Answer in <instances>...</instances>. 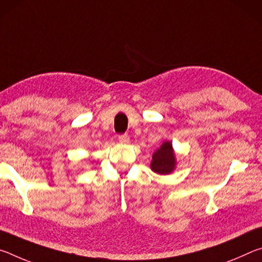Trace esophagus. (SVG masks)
I'll return each instance as SVG.
<instances>
[{"instance_id":"1","label":"esophagus","mask_w":262,"mask_h":262,"mask_svg":"<svg viewBox=\"0 0 262 262\" xmlns=\"http://www.w3.org/2000/svg\"><path fill=\"white\" fill-rule=\"evenodd\" d=\"M119 141H120L121 143H128V142H129V136H128V134L119 135Z\"/></svg>"}]
</instances>
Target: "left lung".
<instances>
[{"label":"left lung","instance_id":"obj_1","mask_svg":"<svg viewBox=\"0 0 262 262\" xmlns=\"http://www.w3.org/2000/svg\"><path fill=\"white\" fill-rule=\"evenodd\" d=\"M176 158L170 142H164L162 147L152 155L151 168L159 174H168L173 171Z\"/></svg>","mask_w":262,"mask_h":262}]
</instances>
